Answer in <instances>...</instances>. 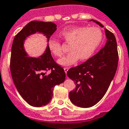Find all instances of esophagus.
<instances>
[{"label":"esophagus","mask_w":129,"mask_h":129,"mask_svg":"<svg viewBox=\"0 0 129 129\" xmlns=\"http://www.w3.org/2000/svg\"><path fill=\"white\" fill-rule=\"evenodd\" d=\"M63 70H64L65 72H66V74L68 72V70H69V68H63Z\"/></svg>","instance_id":"1"}]
</instances>
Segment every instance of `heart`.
<instances>
[{
    "label": "heart",
    "mask_w": 129,
    "mask_h": 129,
    "mask_svg": "<svg viewBox=\"0 0 129 129\" xmlns=\"http://www.w3.org/2000/svg\"><path fill=\"white\" fill-rule=\"evenodd\" d=\"M60 35L70 44V53L57 61L63 66H70L77 61H85L89 59L99 47L103 40L101 29L97 27H74L63 30ZM48 48L55 57L63 55L61 44L58 41L50 40Z\"/></svg>",
    "instance_id": "obj_1"
}]
</instances>
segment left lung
Listing matches in <instances>:
<instances>
[{
  "label": "left lung",
  "mask_w": 129,
  "mask_h": 129,
  "mask_svg": "<svg viewBox=\"0 0 129 129\" xmlns=\"http://www.w3.org/2000/svg\"><path fill=\"white\" fill-rule=\"evenodd\" d=\"M101 27L98 21L91 20ZM107 42L96 55L83 63L72 68L67 75L76 84L69 93L70 101L82 108L95 105L107 91L117 70L118 53L115 35L105 28Z\"/></svg>",
  "instance_id": "8db88e82"
}]
</instances>
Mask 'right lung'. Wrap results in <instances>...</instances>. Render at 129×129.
<instances>
[{
	"label": "right lung",
	"instance_id": "obj_1",
	"mask_svg": "<svg viewBox=\"0 0 129 129\" xmlns=\"http://www.w3.org/2000/svg\"><path fill=\"white\" fill-rule=\"evenodd\" d=\"M57 30L51 22L33 20L28 22L15 36L11 46L10 69L14 85L24 101L33 107H42L50 103L53 87L64 81V70L57 64L47 46L38 57H30L24 42L36 33L45 36L48 44L50 36ZM50 71V72H48Z\"/></svg>",
	"mask_w": 129,
	"mask_h": 129
}]
</instances>
